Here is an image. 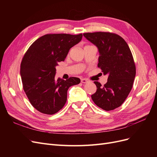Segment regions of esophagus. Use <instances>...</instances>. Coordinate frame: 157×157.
<instances>
[{"label":"esophagus","instance_id":"obj_1","mask_svg":"<svg viewBox=\"0 0 157 157\" xmlns=\"http://www.w3.org/2000/svg\"><path fill=\"white\" fill-rule=\"evenodd\" d=\"M81 82L82 83H86L88 82V79H81Z\"/></svg>","mask_w":157,"mask_h":157}]
</instances>
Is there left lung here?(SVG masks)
<instances>
[{"mask_svg": "<svg viewBox=\"0 0 157 157\" xmlns=\"http://www.w3.org/2000/svg\"><path fill=\"white\" fill-rule=\"evenodd\" d=\"M83 36L98 48V67L109 76L104 86L94 82L97 91L92 98L101 109L113 110L124 102L132 88L136 73L132 54L126 41L114 33L88 32Z\"/></svg>", "mask_w": 157, "mask_h": 157, "instance_id": "left-lung-1", "label": "left lung"}]
</instances>
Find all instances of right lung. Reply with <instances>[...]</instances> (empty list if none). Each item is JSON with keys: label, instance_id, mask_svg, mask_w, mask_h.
I'll list each match as a JSON object with an SVG mask.
<instances>
[{"label": "right lung", "instance_id": "obj_1", "mask_svg": "<svg viewBox=\"0 0 157 157\" xmlns=\"http://www.w3.org/2000/svg\"><path fill=\"white\" fill-rule=\"evenodd\" d=\"M83 35L48 34L37 39L25 53L20 65L23 88L35 109L46 114L59 112L67 101V90L80 79H55V67Z\"/></svg>", "mask_w": 157, "mask_h": 157}]
</instances>
